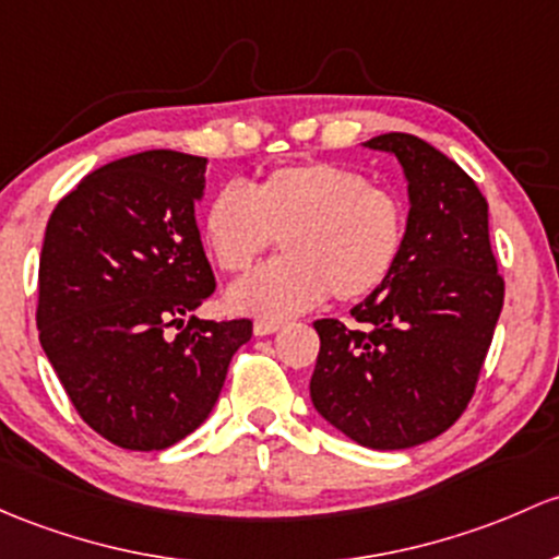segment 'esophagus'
I'll return each instance as SVG.
<instances>
[{"label":"esophagus","mask_w":559,"mask_h":559,"mask_svg":"<svg viewBox=\"0 0 559 559\" xmlns=\"http://www.w3.org/2000/svg\"><path fill=\"white\" fill-rule=\"evenodd\" d=\"M281 329V321H273V319H260L254 321V334L257 337H264V334H273Z\"/></svg>","instance_id":"obj_1"}]
</instances>
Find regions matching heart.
Instances as JSON below:
<instances>
[{
    "mask_svg": "<svg viewBox=\"0 0 559 559\" xmlns=\"http://www.w3.org/2000/svg\"><path fill=\"white\" fill-rule=\"evenodd\" d=\"M203 240L225 273L243 275L273 249L284 260L233 286L240 313L284 319L319 305L329 292L356 302L385 284L407 240V205L367 174L310 160L262 174L249 192H214L203 211Z\"/></svg>",
    "mask_w": 559,
    "mask_h": 559,
    "instance_id": "heart-1",
    "label": "heart"
}]
</instances>
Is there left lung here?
Instances as JSON below:
<instances>
[{"label": "left lung", "instance_id": "obj_1", "mask_svg": "<svg viewBox=\"0 0 559 559\" xmlns=\"http://www.w3.org/2000/svg\"><path fill=\"white\" fill-rule=\"evenodd\" d=\"M367 146L396 155L407 174V240L385 284L350 310L356 326L313 324L321 350L310 399L364 448L404 450L448 431L472 402L503 278L472 176L409 133Z\"/></svg>", "mask_w": 559, "mask_h": 559}]
</instances>
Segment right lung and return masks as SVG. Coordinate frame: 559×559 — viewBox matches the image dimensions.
<instances>
[{
    "instance_id": "add662e5",
    "label": "right lung",
    "mask_w": 559,
    "mask_h": 559,
    "mask_svg": "<svg viewBox=\"0 0 559 559\" xmlns=\"http://www.w3.org/2000/svg\"><path fill=\"white\" fill-rule=\"evenodd\" d=\"M205 157L150 150L87 174L52 209L37 326L69 402L122 450H166L209 418L249 319L203 321L216 281L195 201Z\"/></svg>"
}]
</instances>
